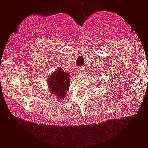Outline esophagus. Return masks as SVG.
<instances>
[{"label":"esophagus","instance_id":"1","mask_svg":"<svg viewBox=\"0 0 148 148\" xmlns=\"http://www.w3.org/2000/svg\"><path fill=\"white\" fill-rule=\"evenodd\" d=\"M77 71L78 73H82L84 71V68L83 67H78L77 69Z\"/></svg>","mask_w":148,"mask_h":148}]
</instances>
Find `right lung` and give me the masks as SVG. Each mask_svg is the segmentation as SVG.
<instances>
[{
	"mask_svg": "<svg viewBox=\"0 0 148 148\" xmlns=\"http://www.w3.org/2000/svg\"><path fill=\"white\" fill-rule=\"evenodd\" d=\"M70 74L62 69H58L47 78L50 92L53 93L59 101L64 99L70 86Z\"/></svg>",
	"mask_w": 148,
	"mask_h": 148,
	"instance_id": "obj_1",
	"label": "right lung"
}]
</instances>
